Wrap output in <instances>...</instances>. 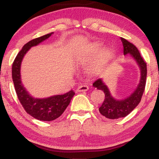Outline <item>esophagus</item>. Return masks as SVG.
I'll use <instances>...</instances> for the list:
<instances>
[{
  "instance_id": "1",
  "label": "esophagus",
  "mask_w": 159,
  "mask_h": 159,
  "mask_svg": "<svg viewBox=\"0 0 159 159\" xmlns=\"http://www.w3.org/2000/svg\"><path fill=\"white\" fill-rule=\"evenodd\" d=\"M89 90V87L87 85H81L78 87L76 91L77 92H86Z\"/></svg>"
}]
</instances>
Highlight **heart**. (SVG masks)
Returning <instances> with one entry per match:
<instances>
[{"label": "heart", "instance_id": "heart-1", "mask_svg": "<svg viewBox=\"0 0 159 159\" xmlns=\"http://www.w3.org/2000/svg\"><path fill=\"white\" fill-rule=\"evenodd\" d=\"M103 45L99 43H93L86 47L84 50L78 54L77 61L81 63H87L90 62L97 56V58L93 64L92 69L94 70H100L114 61L116 57V51L112 47H107L103 49Z\"/></svg>", "mask_w": 159, "mask_h": 159}]
</instances>
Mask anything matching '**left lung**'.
Wrapping results in <instances>:
<instances>
[{
  "label": "left lung",
  "instance_id": "8db88e82",
  "mask_svg": "<svg viewBox=\"0 0 159 159\" xmlns=\"http://www.w3.org/2000/svg\"><path fill=\"white\" fill-rule=\"evenodd\" d=\"M123 45L124 55L129 54L138 66L140 69V80L134 90L123 99H116L111 93L108 87L103 81V78H98L94 82L93 86L96 89L102 90L105 93V100L102 105L98 108L100 114L107 119H119L125 117L130 114L140 103L145 89L147 80V63L140 56L138 49L132 43L126 39L120 38Z\"/></svg>",
  "mask_w": 159,
  "mask_h": 159
}]
</instances>
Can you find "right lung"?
Here are the masks:
<instances>
[{
	"mask_svg": "<svg viewBox=\"0 0 159 159\" xmlns=\"http://www.w3.org/2000/svg\"><path fill=\"white\" fill-rule=\"evenodd\" d=\"M53 34V32L50 33L26 43L16 56L12 67V81L20 102L27 114L41 121H52L61 116L75 95V92L72 90L63 95H54L46 98H36L27 90L21 81V66L24 57L32 47L44 42Z\"/></svg>",
	"mask_w": 159,
	"mask_h": 159,
	"instance_id": "right-lung-1",
	"label": "right lung"
}]
</instances>
